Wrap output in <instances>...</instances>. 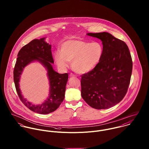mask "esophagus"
Instances as JSON below:
<instances>
[{
  "mask_svg": "<svg viewBox=\"0 0 149 149\" xmlns=\"http://www.w3.org/2000/svg\"><path fill=\"white\" fill-rule=\"evenodd\" d=\"M70 77H74V76H75L74 74H73V73H70Z\"/></svg>",
  "mask_w": 149,
  "mask_h": 149,
  "instance_id": "1",
  "label": "esophagus"
}]
</instances>
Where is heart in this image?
<instances>
[{
    "mask_svg": "<svg viewBox=\"0 0 149 149\" xmlns=\"http://www.w3.org/2000/svg\"><path fill=\"white\" fill-rule=\"evenodd\" d=\"M103 54L104 48L101 43L69 40L61 44V50L55 53L54 58L60 68L66 69L72 61V68L74 72L85 74L95 68Z\"/></svg>",
    "mask_w": 149,
    "mask_h": 149,
    "instance_id": "1",
    "label": "heart"
}]
</instances>
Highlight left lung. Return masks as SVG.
<instances>
[{
	"instance_id": "obj_1",
	"label": "left lung",
	"mask_w": 149,
	"mask_h": 149,
	"mask_svg": "<svg viewBox=\"0 0 149 149\" xmlns=\"http://www.w3.org/2000/svg\"><path fill=\"white\" fill-rule=\"evenodd\" d=\"M102 41L104 54L92 71L81 76V96L91 107L108 109L125 97L132 69L131 56L126 43L103 32L87 33Z\"/></svg>"
}]
</instances>
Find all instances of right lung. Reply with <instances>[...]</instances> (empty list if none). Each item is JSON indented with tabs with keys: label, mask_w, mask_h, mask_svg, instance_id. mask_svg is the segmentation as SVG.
<instances>
[{
	"label": "right lung",
	"mask_w": 149,
	"mask_h": 149,
	"mask_svg": "<svg viewBox=\"0 0 149 149\" xmlns=\"http://www.w3.org/2000/svg\"><path fill=\"white\" fill-rule=\"evenodd\" d=\"M46 38L35 39L24 46L18 54L14 69V81L17 93L24 106L40 114H47L56 111L64 100L68 74H60L52 66L54 60L52 54V45L46 42ZM37 61L47 69L49 81V94L42 104L33 105L21 95L19 88L20 79L24 68L30 63Z\"/></svg>",
	"instance_id": "add662e5"
}]
</instances>
